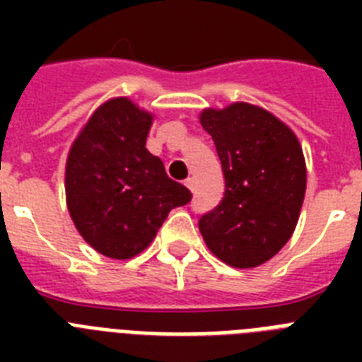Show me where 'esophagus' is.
<instances>
[{
  "label": "esophagus",
  "instance_id": "34e87169",
  "mask_svg": "<svg viewBox=\"0 0 362 362\" xmlns=\"http://www.w3.org/2000/svg\"><path fill=\"white\" fill-rule=\"evenodd\" d=\"M184 184H186V187L189 189V192H193V189H195V180H193V178H187Z\"/></svg>",
  "mask_w": 362,
  "mask_h": 362
}]
</instances>
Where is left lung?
<instances>
[{
    "label": "left lung",
    "mask_w": 362,
    "mask_h": 362,
    "mask_svg": "<svg viewBox=\"0 0 362 362\" xmlns=\"http://www.w3.org/2000/svg\"><path fill=\"white\" fill-rule=\"evenodd\" d=\"M226 178L221 203L199 218L216 257L237 269L259 267L291 238L306 192L297 136L267 110L235 103L201 115Z\"/></svg>",
    "instance_id": "8db88e82"
}]
</instances>
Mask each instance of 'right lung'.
<instances>
[{
  "label": "right lung",
  "instance_id": "obj_1",
  "mask_svg": "<svg viewBox=\"0 0 362 362\" xmlns=\"http://www.w3.org/2000/svg\"><path fill=\"white\" fill-rule=\"evenodd\" d=\"M152 116L129 99H110L88 120L65 167L67 209L84 240L112 259L141 253L192 192L146 150Z\"/></svg>",
  "mask_w": 362,
  "mask_h": 362
}]
</instances>
